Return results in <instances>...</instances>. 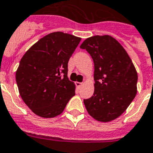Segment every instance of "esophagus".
<instances>
[{
    "instance_id": "1",
    "label": "esophagus",
    "mask_w": 153,
    "mask_h": 153,
    "mask_svg": "<svg viewBox=\"0 0 153 153\" xmlns=\"http://www.w3.org/2000/svg\"><path fill=\"white\" fill-rule=\"evenodd\" d=\"M75 84H76V86L78 87V88H80V87L83 85V83H79V82H75Z\"/></svg>"
}]
</instances>
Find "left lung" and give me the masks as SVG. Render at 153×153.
<instances>
[{"mask_svg":"<svg viewBox=\"0 0 153 153\" xmlns=\"http://www.w3.org/2000/svg\"><path fill=\"white\" fill-rule=\"evenodd\" d=\"M80 48L86 49L94 63V93L83 100L87 111L97 121L114 120L137 94L134 65L121 44L110 35L87 38Z\"/></svg>","mask_w":153,"mask_h":153,"instance_id":"obj_1","label":"left lung"}]
</instances>
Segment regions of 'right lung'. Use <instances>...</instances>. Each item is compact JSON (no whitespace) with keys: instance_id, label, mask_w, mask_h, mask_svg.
<instances>
[{"instance_id":"right-lung-1","label":"right lung","mask_w":153,"mask_h":153,"mask_svg":"<svg viewBox=\"0 0 153 153\" xmlns=\"http://www.w3.org/2000/svg\"><path fill=\"white\" fill-rule=\"evenodd\" d=\"M81 41L62 32L44 36L23 56L15 74L19 92L32 111L43 118L60 115L75 95L68 62Z\"/></svg>"}]
</instances>
